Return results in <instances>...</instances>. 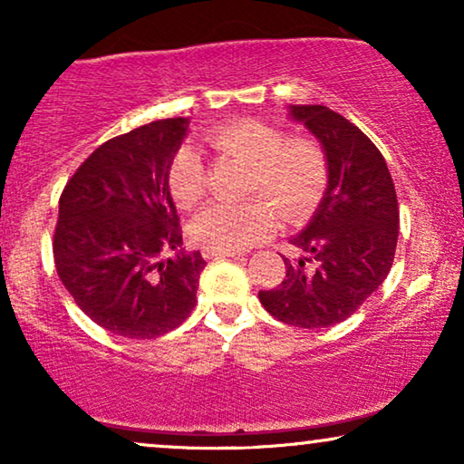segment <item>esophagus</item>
Returning <instances> with one entry per match:
<instances>
[{"mask_svg": "<svg viewBox=\"0 0 464 464\" xmlns=\"http://www.w3.org/2000/svg\"><path fill=\"white\" fill-rule=\"evenodd\" d=\"M205 259H226V257H240V253L232 251V253H218V251H205L202 253Z\"/></svg>", "mask_w": 464, "mask_h": 464, "instance_id": "esophagus-1", "label": "esophagus"}]
</instances>
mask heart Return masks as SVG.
Returning a JSON list of instances; mask_svg holds the SVG:
<instances>
[{
  "mask_svg": "<svg viewBox=\"0 0 464 464\" xmlns=\"http://www.w3.org/2000/svg\"><path fill=\"white\" fill-rule=\"evenodd\" d=\"M205 141L219 154L251 167L246 192L262 194L287 221L313 211L327 181L323 150L310 139H287L276 126L256 118H237L218 126ZM205 164L194 150L177 151L169 167V189L175 205L192 208L205 196ZM276 215L264 202L208 205L196 215L189 237L200 249L232 253L262 243L275 232Z\"/></svg>",
  "mask_w": 464,
  "mask_h": 464,
  "instance_id": "b5f03b06",
  "label": "heart"
}]
</instances>
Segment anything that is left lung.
<instances>
[{
    "mask_svg": "<svg viewBox=\"0 0 464 464\" xmlns=\"http://www.w3.org/2000/svg\"><path fill=\"white\" fill-rule=\"evenodd\" d=\"M289 118L321 143L327 188L308 226L291 237L302 256L285 259L287 276L259 291L275 319L302 329L332 327L384 283L399 234L397 194L376 145L325 105H289Z\"/></svg>",
    "mask_w": 464,
    "mask_h": 464,
    "instance_id": "left-lung-1",
    "label": "left lung"
}]
</instances>
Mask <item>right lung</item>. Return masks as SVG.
I'll return each mask as SVG.
<instances>
[{
	"label": "right lung",
	"mask_w": 464,
	"mask_h": 464,
	"mask_svg": "<svg viewBox=\"0 0 464 464\" xmlns=\"http://www.w3.org/2000/svg\"><path fill=\"white\" fill-rule=\"evenodd\" d=\"M188 118L139 126L99 145L59 200L54 264L82 313L107 332L150 340L196 306L200 251L183 253L169 167ZM175 252L173 258H164Z\"/></svg>",
	"instance_id": "1"
}]
</instances>
